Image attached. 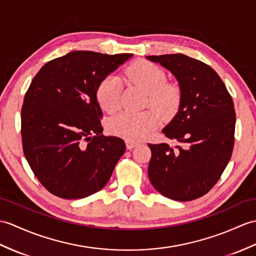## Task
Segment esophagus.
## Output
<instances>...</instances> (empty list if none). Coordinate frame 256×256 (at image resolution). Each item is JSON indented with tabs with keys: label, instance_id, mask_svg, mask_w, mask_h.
Returning <instances> with one entry per match:
<instances>
[{
	"label": "esophagus",
	"instance_id": "esophagus-1",
	"mask_svg": "<svg viewBox=\"0 0 256 256\" xmlns=\"http://www.w3.org/2000/svg\"><path fill=\"white\" fill-rule=\"evenodd\" d=\"M126 147H128V150H133L134 147H136V146L138 145V142H135V140H126Z\"/></svg>",
	"mask_w": 256,
	"mask_h": 256
}]
</instances>
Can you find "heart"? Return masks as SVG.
Here are the masks:
<instances>
[{
	"instance_id": "obj_1",
	"label": "heart",
	"mask_w": 256,
	"mask_h": 256,
	"mask_svg": "<svg viewBox=\"0 0 256 256\" xmlns=\"http://www.w3.org/2000/svg\"><path fill=\"white\" fill-rule=\"evenodd\" d=\"M126 80L146 94V106L162 116L171 120L178 114L182 102V87L178 82H167L164 70L148 61H138L126 70ZM122 84L118 77L106 76L97 88V99L106 112H114L120 106ZM159 126V116L154 111L140 114L121 112L109 121L112 134L128 140L145 138Z\"/></svg>"
}]
</instances>
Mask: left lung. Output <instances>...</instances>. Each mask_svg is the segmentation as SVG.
Segmentation results:
<instances>
[{
	"mask_svg": "<svg viewBox=\"0 0 256 256\" xmlns=\"http://www.w3.org/2000/svg\"><path fill=\"white\" fill-rule=\"evenodd\" d=\"M174 74L182 87L179 112L162 130L179 142L148 144V176L159 193L188 202L208 193L220 179L232 155L236 111L232 98L210 65L176 54L148 56Z\"/></svg>",
	"mask_w": 256,
	"mask_h": 256,
	"instance_id": "1",
	"label": "left lung"
}]
</instances>
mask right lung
I'll use <instances>...</instances> for the list:
<instances>
[{
    "label": "right lung",
    "instance_id": "obj_1",
    "mask_svg": "<svg viewBox=\"0 0 256 256\" xmlns=\"http://www.w3.org/2000/svg\"><path fill=\"white\" fill-rule=\"evenodd\" d=\"M132 56L73 51L46 63L34 77L22 106V150L53 195L87 198L109 181L126 142L102 134L97 88Z\"/></svg>",
    "mask_w": 256,
    "mask_h": 256
}]
</instances>
